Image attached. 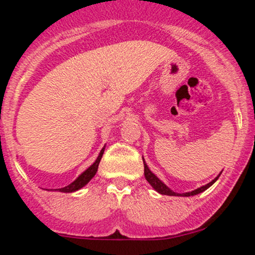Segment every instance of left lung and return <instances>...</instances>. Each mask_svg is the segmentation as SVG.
<instances>
[{"mask_svg":"<svg viewBox=\"0 0 255 255\" xmlns=\"http://www.w3.org/2000/svg\"><path fill=\"white\" fill-rule=\"evenodd\" d=\"M142 161H144V174H145V179L147 180V182H148L149 184H151L152 188H153V189H154L155 191H158V193L161 194V195H167V196H182V197H189V196H194V195H197V194L203 193L204 190H207L209 187H211L212 184H214V183L216 182V181L218 180V177L221 176V174H222V172H223V170H222V172L219 173L218 175L216 176L215 179L211 181V182H209L208 184H205V186H202V187L197 188V189H195V190H193V191H188V193L179 194V193H175V191H173L172 189H170V188L167 187L166 184L163 183L162 181L160 180L159 177L155 175L154 173L151 172V169H149L148 166L146 165L144 158H142Z\"/></svg>","mask_w":255,"mask_h":255,"instance_id":"1","label":"left lung"}]
</instances>
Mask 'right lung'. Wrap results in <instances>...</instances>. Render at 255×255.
I'll use <instances>...</instances> for the list:
<instances>
[{"label": "right lung", "instance_id": "add662e5", "mask_svg": "<svg viewBox=\"0 0 255 255\" xmlns=\"http://www.w3.org/2000/svg\"><path fill=\"white\" fill-rule=\"evenodd\" d=\"M104 148H106V145H104V147L102 149H101L100 154H99V156H97V159L95 160V162H94L92 166H89L88 168L85 170V172H82L81 174H80V175L76 177V179L73 181L71 184H68V186H66L64 188L55 189V191H60V193H73V191H76V190L81 189V188L85 187L86 184L88 183L94 176H95L97 168H99L101 158H102V155L104 153Z\"/></svg>", "mask_w": 255, "mask_h": 255}]
</instances>
